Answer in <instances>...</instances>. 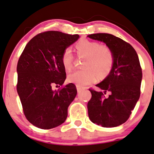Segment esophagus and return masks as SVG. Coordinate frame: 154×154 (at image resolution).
Here are the masks:
<instances>
[{"label":"esophagus","mask_w":154,"mask_h":154,"mask_svg":"<svg viewBox=\"0 0 154 154\" xmlns=\"http://www.w3.org/2000/svg\"><path fill=\"white\" fill-rule=\"evenodd\" d=\"M77 91H80L82 89H83V88L82 87L79 86V85H77Z\"/></svg>","instance_id":"34e87169"}]
</instances>
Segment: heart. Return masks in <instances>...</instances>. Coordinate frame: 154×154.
<instances>
[{"mask_svg": "<svg viewBox=\"0 0 154 154\" xmlns=\"http://www.w3.org/2000/svg\"><path fill=\"white\" fill-rule=\"evenodd\" d=\"M76 51L78 57H85L82 67L84 69L76 70L68 75L70 83L79 86H85L94 82L100 77H104L112 70L114 63L112 50L106 45L98 42L83 39L76 44ZM74 54L69 48L64 50L61 55V63L66 71L72 68Z\"/></svg>", "mask_w": 154, "mask_h": 154, "instance_id": "b5f03b06", "label": "heart"}]
</instances>
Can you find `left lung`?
<instances>
[{
  "mask_svg": "<svg viewBox=\"0 0 154 154\" xmlns=\"http://www.w3.org/2000/svg\"><path fill=\"white\" fill-rule=\"evenodd\" d=\"M87 37L104 42L114 56L109 75L96 85L104 92L89 89V117L103 127H116L128 120L140 97L142 69L139 57L131 45L112 34L96 33ZM106 92L110 93L107 97L105 96Z\"/></svg>",
  "mask_w": 154,
  "mask_h": 154,
  "instance_id": "left-lung-1",
  "label": "left lung"
}]
</instances>
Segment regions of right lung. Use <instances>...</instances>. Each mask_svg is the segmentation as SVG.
Here are the masks:
<instances>
[{
  "mask_svg": "<svg viewBox=\"0 0 154 154\" xmlns=\"http://www.w3.org/2000/svg\"><path fill=\"white\" fill-rule=\"evenodd\" d=\"M79 35L59 31L39 33L28 42L17 65V91L25 117L32 125L50 129L65 122L69 105L77 95L72 83L63 86L65 69L61 63L64 50L77 41Z\"/></svg>",
  "mask_w": 154,
  "mask_h": 154,
  "instance_id": "right-lung-1",
  "label": "right lung"
}]
</instances>
